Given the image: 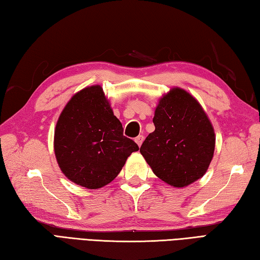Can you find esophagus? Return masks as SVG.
Returning a JSON list of instances; mask_svg holds the SVG:
<instances>
[{"mask_svg":"<svg viewBox=\"0 0 260 260\" xmlns=\"http://www.w3.org/2000/svg\"><path fill=\"white\" fill-rule=\"evenodd\" d=\"M135 141H136V144L140 147L141 144H142V141H144V136H141V135L138 136L135 139Z\"/></svg>","mask_w":260,"mask_h":260,"instance_id":"1","label":"esophagus"}]
</instances>
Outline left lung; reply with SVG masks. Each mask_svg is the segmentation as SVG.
Returning a JSON list of instances; mask_svg holds the SVG:
<instances>
[{"label": "left lung", "mask_w": 260, "mask_h": 260, "mask_svg": "<svg viewBox=\"0 0 260 260\" xmlns=\"http://www.w3.org/2000/svg\"><path fill=\"white\" fill-rule=\"evenodd\" d=\"M140 152L161 181L184 187L208 171L213 158L215 135L201 104L192 95L174 87L159 100Z\"/></svg>", "instance_id": "1"}]
</instances>
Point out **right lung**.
Masks as SVG:
<instances>
[{
    "label": "right lung",
    "instance_id": "right-lung-1",
    "mask_svg": "<svg viewBox=\"0 0 260 260\" xmlns=\"http://www.w3.org/2000/svg\"><path fill=\"white\" fill-rule=\"evenodd\" d=\"M54 149L70 181L96 189L112 182L139 147L123 136L103 88L94 85L76 93L63 108L56 124Z\"/></svg>",
    "mask_w": 260,
    "mask_h": 260
}]
</instances>
